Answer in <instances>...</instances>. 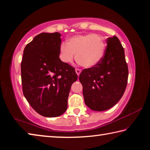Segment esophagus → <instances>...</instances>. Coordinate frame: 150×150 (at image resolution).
<instances>
[{"label":"esophagus","mask_w":150,"mask_h":150,"mask_svg":"<svg viewBox=\"0 0 150 150\" xmlns=\"http://www.w3.org/2000/svg\"><path fill=\"white\" fill-rule=\"evenodd\" d=\"M75 71H76V74L78 76H79L80 74L81 73V72H82V70H81L80 69H78V68H76V69L75 70Z\"/></svg>","instance_id":"34e87169"}]
</instances>
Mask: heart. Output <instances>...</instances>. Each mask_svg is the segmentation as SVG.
<instances>
[{"label":"heart","mask_w":150,"mask_h":150,"mask_svg":"<svg viewBox=\"0 0 150 150\" xmlns=\"http://www.w3.org/2000/svg\"><path fill=\"white\" fill-rule=\"evenodd\" d=\"M105 43L103 36L98 34H76L62 42L59 48V58L64 63L69 64L76 59L81 66L92 68L103 58Z\"/></svg>","instance_id":"heart-1"}]
</instances>
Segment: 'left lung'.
<instances>
[{
  "instance_id": "obj_1",
  "label": "left lung",
  "mask_w": 150,
  "mask_h": 150,
  "mask_svg": "<svg viewBox=\"0 0 150 150\" xmlns=\"http://www.w3.org/2000/svg\"><path fill=\"white\" fill-rule=\"evenodd\" d=\"M106 44L101 61L82 70L79 76L85 104L94 111H105L116 105L127 86L128 68L124 49L116 36L107 38Z\"/></svg>"
}]
</instances>
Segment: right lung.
<instances>
[{"label":"right lung","instance_id":"right-lung-1","mask_svg":"<svg viewBox=\"0 0 150 150\" xmlns=\"http://www.w3.org/2000/svg\"><path fill=\"white\" fill-rule=\"evenodd\" d=\"M60 36L38 34L24 48L21 62L24 97L36 112L47 117L66 112L71 86L78 79L74 68L59 58Z\"/></svg>","mask_w":150,"mask_h":150}]
</instances>
